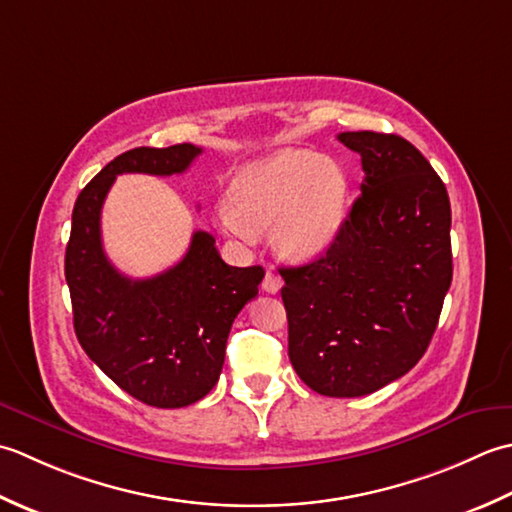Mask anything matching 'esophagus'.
Here are the masks:
<instances>
[{
    "mask_svg": "<svg viewBox=\"0 0 512 512\" xmlns=\"http://www.w3.org/2000/svg\"><path fill=\"white\" fill-rule=\"evenodd\" d=\"M280 287H283V280H280V276L274 269H267L265 280H263V289L267 291V294H278Z\"/></svg>",
    "mask_w": 512,
    "mask_h": 512,
    "instance_id": "esophagus-1",
    "label": "esophagus"
}]
</instances>
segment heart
<instances>
[{
	"instance_id": "b5f03b06",
	"label": "heart",
	"mask_w": 512,
	"mask_h": 512,
	"mask_svg": "<svg viewBox=\"0 0 512 512\" xmlns=\"http://www.w3.org/2000/svg\"><path fill=\"white\" fill-rule=\"evenodd\" d=\"M347 194V174L338 163L307 150L280 152L234 174L218 223L243 243L271 227L280 256L309 260L336 241Z\"/></svg>"
}]
</instances>
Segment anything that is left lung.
Masks as SVG:
<instances>
[{"instance_id":"8db88e82","label":"left lung","mask_w":512,"mask_h":512,"mask_svg":"<svg viewBox=\"0 0 512 512\" xmlns=\"http://www.w3.org/2000/svg\"><path fill=\"white\" fill-rule=\"evenodd\" d=\"M362 194L320 258L280 267L289 360L329 398H360L409 373L435 333L453 278L451 203L422 152L398 134L342 132Z\"/></svg>"}]
</instances>
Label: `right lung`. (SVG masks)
Returning a JSON list of instances; mask_svg holds the SVG:
<instances>
[{
	"label": "right lung",
	"instance_id": "right-lung-1",
	"mask_svg": "<svg viewBox=\"0 0 512 512\" xmlns=\"http://www.w3.org/2000/svg\"><path fill=\"white\" fill-rule=\"evenodd\" d=\"M198 154L192 143L123 152L83 187L72 210L66 283L77 340L117 387L156 409H181L214 389L232 322L256 298L265 271L227 265L214 236L194 232L181 263L128 278L103 252L101 207L119 174H181Z\"/></svg>",
	"mask_w": 512,
	"mask_h": 512
}]
</instances>
